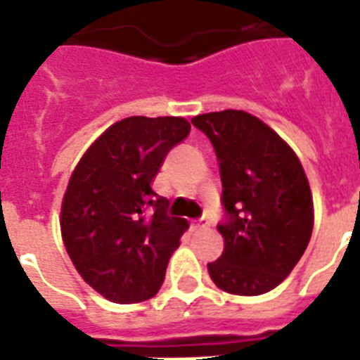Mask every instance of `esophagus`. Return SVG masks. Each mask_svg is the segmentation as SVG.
<instances>
[{
	"mask_svg": "<svg viewBox=\"0 0 360 360\" xmlns=\"http://www.w3.org/2000/svg\"><path fill=\"white\" fill-rule=\"evenodd\" d=\"M196 228L198 230H205V228H209V220L205 219V217H203V219H200L196 222Z\"/></svg>",
	"mask_w": 360,
	"mask_h": 360,
	"instance_id": "esophagus-1",
	"label": "esophagus"
}]
</instances>
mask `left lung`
Returning a JSON list of instances; mask_svg holds the SVG:
<instances>
[{"mask_svg": "<svg viewBox=\"0 0 360 360\" xmlns=\"http://www.w3.org/2000/svg\"><path fill=\"white\" fill-rule=\"evenodd\" d=\"M213 143L222 181L224 252L207 263L220 290L262 295L291 273L312 236V192L299 158L273 129L240 110L192 117Z\"/></svg>", "mask_w": 360, "mask_h": 360, "instance_id": "8db88e82", "label": "left lung"}]
</instances>
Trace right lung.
Instances as JSON below:
<instances>
[{
	"instance_id": "add662e5",
	"label": "right lung",
	"mask_w": 360,
	"mask_h": 360,
	"mask_svg": "<svg viewBox=\"0 0 360 360\" xmlns=\"http://www.w3.org/2000/svg\"><path fill=\"white\" fill-rule=\"evenodd\" d=\"M188 132L183 117H127L70 175L61 205L65 248L82 278L108 301H147L162 285L186 220L168 217V200L151 183Z\"/></svg>"
}]
</instances>
